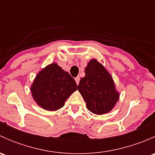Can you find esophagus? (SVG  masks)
I'll return each mask as SVG.
<instances>
[{
    "instance_id": "34e87169",
    "label": "esophagus",
    "mask_w": 155,
    "mask_h": 155,
    "mask_svg": "<svg viewBox=\"0 0 155 155\" xmlns=\"http://www.w3.org/2000/svg\"><path fill=\"white\" fill-rule=\"evenodd\" d=\"M79 80H80V78H79V76H77V77L75 78V81H76V84H77V85H79Z\"/></svg>"
}]
</instances>
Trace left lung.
<instances>
[{"mask_svg":"<svg viewBox=\"0 0 155 155\" xmlns=\"http://www.w3.org/2000/svg\"><path fill=\"white\" fill-rule=\"evenodd\" d=\"M85 73L78 90L86 102L87 109L96 115L110 112L119 98L112 76L95 59L88 62Z\"/></svg>","mask_w":155,"mask_h":155,"instance_id":"8db88e82","label":"left lung"}]
</instances>
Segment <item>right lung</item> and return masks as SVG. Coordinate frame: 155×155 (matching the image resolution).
I'll use <instances>...</instances> for the list:
<instances>
[{
    "instance_id": "right-lung-1",
    "label": "right lung",
    "mask_w": 155,
    "mask_h": 155,
    "mask_svg": "<svg viewBox=\"0 0 155 155\" xmlns=\"http://www.w3.org/2000/svg\"><path fill=\"white\" fill-rule=\"evenodd\" d=\"M76 89L74 79L55 63L42 70L31 87L34 101L40 107L48 111L63 107L67 99Z\"/></svg>"
}]
</instances>
